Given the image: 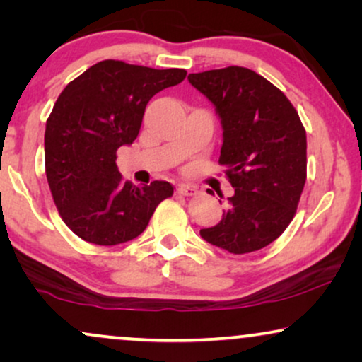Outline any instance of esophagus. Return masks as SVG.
I'll list each match as a JSON object with an SVG mask.
<instances>
[{"label": "esophagus", "instance_id": "obj_1", "mask_svg": "<svg viewBox=\"0 0 362 362\" xmlns=\"http://www.w3.org/2000/svg\"><path fill=\"white\" fill-rule=\"evenodd\" d=\"M196 191H197V187H196V186H192V185H185V182H182V185L177 186V192H180L181 196H194V194H196Z\"/></svg>", "mask_w": 362, "mask_h": 362}]
</instances>
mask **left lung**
I'll return each mask as SVG.
<instances>
[{"mask_svg":"<svg viewBox=\"0 0 362 362\" xmlns=\"http://www.w3.org/2000/svg\"><path fill=\"white\" fill-rule=\"evenodd\" d=\"M222 125L219 165L235 192L222 221L201 237L230 254H249L284 234L306 181V132L285 93L250 69L189 74Z\"/></svg>","mask_w":362,"mask_h":362,"instance_id":"8db88e82","label":"left lung"}]
</instances>
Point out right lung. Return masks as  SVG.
<instances>
[{
	"instance_id": "add662e5",
	"label": "right lung",
	"mask_w": 362,
	"mask_h": 362,
	"mask_svg": "<svg viewBox=\"0 0 362 362\" xmlns=\"http://www.w3.org/2000/svg\"><path fill=\"white\" fill-rule=\"evenodd\" d=\"M185 69H151L102 61L74 78L46 123L44 156L52 199L74 234L97 245H118L146 229L166 181L133 186L117 168V150L132 145L153 95L185 81Z\"/></svg>"
}]
</instances>
